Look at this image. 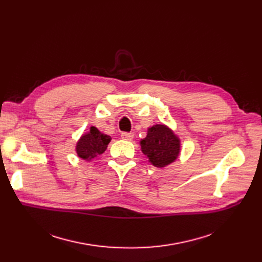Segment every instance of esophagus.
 Wrapping results in <instances>:
<instances>
[{
    "instance_id": "esophagus-1",
    "label": "esophagus",
    "mask_w": 262,
    "mask_h": 262,
    "mask_svg": "<svg viewBox=\"0 0 262 262\" xmlns=\"http://www.w3.org/2000/svg\"><path fill=\"white\" fill-rule=\"evenodd\" d=\"M121 138L124 140H133L134 138V134L133 133H122L121 134Z\"/></svg>"
}]
</instances>
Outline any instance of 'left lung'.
Listing matches in <instances>:
<instances>
[{
  "mask_svg": "<svg viewBox=\"0 0 262 262\" xmlns=\"http://www.w3.org/2000/svg\"><path fill=\"white\" fill-rule=\"evenodd\" d=\"M141 149L155 167L162 168L173 162L180 154V139L164 125H154L140 141Z\"/></svg>",
  "mask_w": 262,
  "mask_h": 262,
  "instance_id": "8db88e82",
  "label": "left lung"
}]
</instances>
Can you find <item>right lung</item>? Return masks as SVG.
<instances>
[{
	"label": "right lung",
	"instance_id": "right-lung-1",
	"mask_svg": "<svg viewBox=\"0 0 262 262\" xmlns=\"http://www.w3.org/2000/svg\"><path fill=\"white\" fill-rule=\"evenodd\" d=\"M112 140L109 136L102 134L98 128L91 127L90 132L84 135L77 142L76 152L78 157L85 160L93 159L103 154L108 143Z\"/></svg>",
	"mask_w": 262,
	"mask_h": 262
}]
</instances>
